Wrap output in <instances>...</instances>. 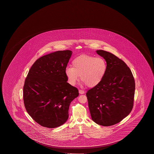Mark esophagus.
<instances>
[{"mask_svg":"<svg viewBox=\"0 0 154 154\" xmlns=\"http://www.w3.org/2000/svg\"><path fill=\"white\" fill-rule=\"evenodd\" d=\"M79 93L81 94H84V93H85V92L83 90H79Z\"/></svg>","mask_w":154,"mask_h":154,"instance_id":"esophagus-1","label":"esophagus"}]
</instances>
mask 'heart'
<instances>
[{
  "label": "heart",
  "mask_w": 154,
  "mask_h": 154,
  "mask_svg": "<svg viewBox=\"0 0 154 154\" xmlns=\"http://www.w3.org/2000/svg\"><path fill=\"white\" fill-rule=\"evenodd\" d=\"M72 67L69 66L65 69L69 83L75 85L80 76L81 80L90 88L100 83L107 68L104 58L87 55L79 56L75 58L72 62Z\"/></svg>",
  "instance_id": "1"
}]
</instances>
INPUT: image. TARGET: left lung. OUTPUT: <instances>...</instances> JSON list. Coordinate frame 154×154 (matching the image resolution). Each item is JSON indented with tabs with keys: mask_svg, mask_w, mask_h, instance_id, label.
I'll return each mask as SVG.
<instances>
[{
	"mask_svg": "<svg viewBox=\"0 0 154 154\" xmlns=\"http://www.w3.org/2000/svg\"><path fill=\"white\" fill-rule=\"evenodd\" d=\"M96 52L105 60L107 68L100 83L86 94L92 120L101 126H111L120 122L132 110L135 80L121 59L106 51Z\"/></svg>",
	"mask_w": 154,
	"mask_h": 154,
	"instance_id": "1",
	"label": "left lung"
}]
</instances>
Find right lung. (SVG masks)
<instances>
[{
  "label": "right lung",
  "instance_id": "1",
  "mask_svg": "<svg viewBox=\"0 0 154 154\" xmlns=\"http://www.w3.org/2000/svg\"><path fill=\"white\" fill-rule=\"evenodd\" d=\"M71 51L43 56L33 64L26 78L23 98L27 113L36 122L49 128L67 121L71 102L79 95L67 82L65 73Z\"/></svg>",
  "mask_w": 154,
  "mask_h": 154
}]
</instances>
